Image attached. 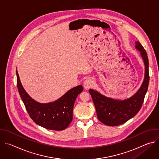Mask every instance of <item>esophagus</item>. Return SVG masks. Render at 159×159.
<instances>
[{
    "instance_id": "esophagus-1",
    "label": "esophagus",
    "mask_w": 159,
    "mask_h": 159,
    "mask_svg": "<svg viewBox=\"0 0 159 159\" xmlns=\"http://www.w3.org/2000/svg\"><path fill=\"white\" fill-rule=\"evenodd\" d=\"M94 85V81L92 79H87L84 82V86L85 89L91 88Z\"/></svg>"
}]
</instances>
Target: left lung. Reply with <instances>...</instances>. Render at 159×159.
Listing matches in <instances>:
<instances>
[{
	"mask_svg": "<svg viewBox=\"0 0 159 159\" xmlns=\"http://www.w3.org/2000/svg\"><path fill=\"white\" fill-rule=\"evenodd\" d=\"M135 48L140 52L145 64V77L143 83L133 96L125 100L107 98L93 89L89 91L93 98L98 120L107 126L122 125L134 117L142 107L149 83L148 59L147 52L139 41Z\"/></svg>",
	"mask_w": 159,
	"mask_h": 159,
	"instance_id": "8db88e82",
	"label": "left lung"
}]
</instances>
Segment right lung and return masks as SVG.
<instances>
[{
	"label": "right lung",
	"mask_w": 159,
	"mask_h": 159,
	"mask_svg": "<svg viewBox=\"0 0 159 159\" xmlns=\"http://www.w3.org/2000/svg\"><path fill=\"white\" fill-rule=\"evenodd\" d=\"M19 93L31 118L38 125L51 130L61 131L72 121L75 99L83 90L79 85L66 92L58 100L49 103H39L32 99L22 87L16 70Z\"/></svg>",
	"instance_id": "1"
}]
</instances>
